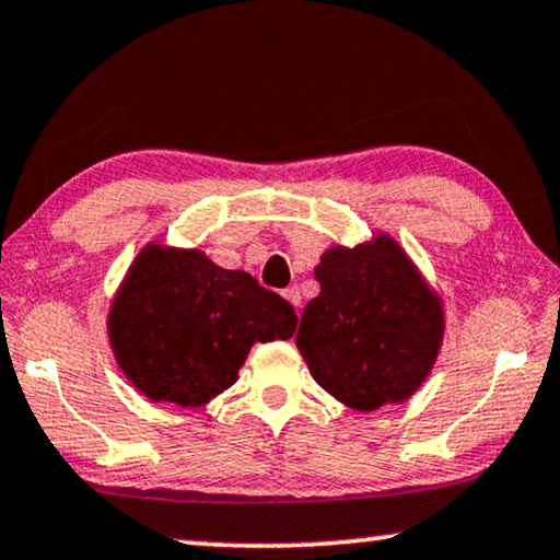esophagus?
<instances>
[{
    "label": "esophagus",
    "mask_w": 560,
    "mask_h": 560,
    "mask_svg": "<svg viewBox=\"0 0 560 560\" xmlns=\"http://www.w3.org/2000/svg\"><path fill=\"white\" fill-rule=\"evenodd\" d=\"M282 298H285L288 303L295 307V310H300V305H303V298H300V290L295 285L288 288V290H282Z\"/></svg>",
    "instance_id": "1"
}]
</instances>
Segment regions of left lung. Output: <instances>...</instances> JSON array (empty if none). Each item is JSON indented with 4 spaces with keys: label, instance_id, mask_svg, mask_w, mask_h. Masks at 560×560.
I'll use <instances>...</instances> for the list:
<instances>
[{
    "label": "left lung",
    "instance_id": "obj_1",
    "mask_svg": "<svg viewBox=\"0 0 560 560\" xmlns=\"http://www.w3.org/2000/svg\"><path fill=\"white\" fill-rule=\"evenodd\" d=\"M320 295L305 305L298 350L315 383L355 410L410 398L443 342L441 298L388 235L330 247L315 268Z\"/></svg>",
    "mask_w": 560,
    "mask_h": 560
}]
</instances>
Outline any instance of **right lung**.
Returning <instances> with one entry per match:
<instances>
[{
    "label": "right lung",
    "instance_id": "right-lung-1",
    "mask_svg": "<svg viewBox=\"0 0 560 560\" xmlns=\"http://www.w3.org/2000/svg\"><path fill=\"white\" fill-rule=\"evenodd\" d=\"M298 315L253 275L200 250L148 245L109 307L117 365L152 402L197 408L237 381L255 342L288 340Z\"/></svg>",
    "mask_w": 560,
    "mask_h": 560
}]
</instances>
